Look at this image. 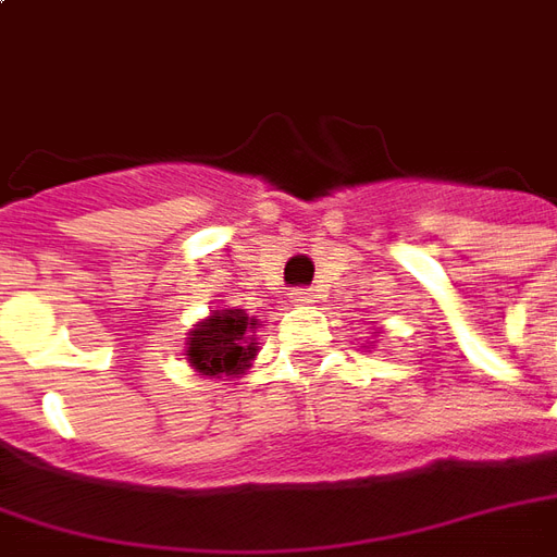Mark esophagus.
<instances>
[{
    "label": "esophagus",
    "instance_id": "obj_1",
    "mask_svg": "<svg viewBox=\"0 0 557 557\" xmlns=\"http://www.w3.org/2000/svg\"><path fill=\"white\" fill-rule=\"evenodd\" d=\"M289 298H292V305H295V307H307L310 301H313V292H310V289H292Z\"/></svg>",
    "mask_w": 557,
    "mask_h": 557
}]
</instances>
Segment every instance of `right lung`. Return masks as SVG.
<instances>
[{
  "label": "right lung",
  "instance_id": "1",
  "mask_svg": "<svg viewBox=\"0 0 557 557\" xmlns=\"http://www.w3.org/2000/svg\"><path fill=\"white\" fill-rule=\"evenodd\" d=\"M256 329L259 319L247 317L244 310H213L186 337V361L201 376H238L250 368L259 352Z\"/></svg>",
  "mask_w": 557,
  "mask_h": 557
}]
</instances>
